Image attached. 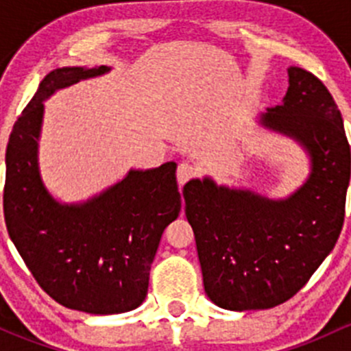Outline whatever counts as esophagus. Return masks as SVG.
I'll use <instances>...</instances> for the list:
<instances>
[{"instance_id":"obj_1","label":"esophagus","mask_w":351,"mask_h":351,"mask_svg":"<svg viewBox=\"0 0 351 351\" xmlns=\"http://www.w3.org/2000/svg\"><path fill=\"white\" fill-rule=\"evenodd\" d=\"M197 173V169L193 168L190 162H180L178 169H176V178H178L180 185H185L190 178H193Z\"/></svg>"}]
</instances>
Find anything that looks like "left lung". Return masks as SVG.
I'll return each instance as SVG.
<instances>
[{
    "label": "left lung",
    "instance_id": "8db88e82",
    "mask_svg": "<svg viewBox=\"0 0 351 351\" xmlns=\"http://www.w3.org/2000/svg\"><path fill=\"white\" fill-rule=\"evenodd\" d=\"M260 122L309 154L311 175L299 190L271 200L210 178L183 186L205 293L229 311L270 309L295 295L331 253L345 221L350 144L323 81L289 67L284 104Z\"/></svg>",
    "mask_w": 351,
    "mask_h": 351
}]
</instances>
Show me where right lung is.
<instances>
[{
	"label": "right lung",
	"instance_id": "obj_1",
	"mask_svg": "<svg viewBox=\"0 0 351 351\" xmlns=\"http://www.w3.org/2000/svg\"><path fill=\"white\" fill-rule=\"evenodd\" d=\"M108 66L59 67L38 84L6 147L3 210L8 234L37 284L61 306L119 314L144 302L162 231L182 210L176 162L130 169L83 204H59L38 171L44 100Z\"/></svg>",
	"mask_w": 351,
	"mask_h": 351
}]
</instances>
